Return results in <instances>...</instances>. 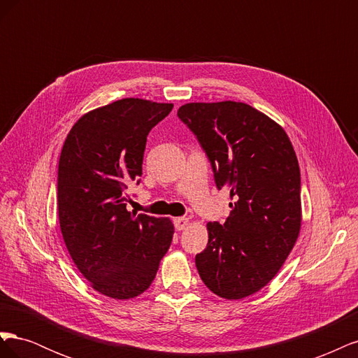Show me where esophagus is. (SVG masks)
Returning <instances> with one entry per match:
<instances>
[{"instance_id": "34e87169", "label": "esophagus", "mask_w": 358, "mask_h": 358, "mask_svg": "<svg viewBox=\"0 0 358 358\" xmlns=\"http://www.w3.org/2000/svg\"><path fill=\"white\" fill-rule=\"evenodd\" d=\"M175 227L176 230L180 231V230H185V227L188 225V218H183V216H180V218H175Z\"/></svg>"}]
</instances>
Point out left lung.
Returning <instances> with one entry per match:
<instances>
[{
  "mask_svg": "<svg viewBox=\"0 0 358 358\" xmlns=\"http://www.w3.org/2000/svg\"><path fill=\"white\" fill-rule=\"evenodd\" d=\"M178 116L208 157L216 188L233 200L224 224H208L199 275L216 296H251L279 272L300 231L294 149L282 128L245 103H189Z\"/></svg>",
  "mask_w": 358,
  "mask_h": 358,
  "instance_id": "left-lung-1",
  "label": "left lung"
}]
</instances>
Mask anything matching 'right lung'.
<instances>
[{
    "instance_id": "add662e5",
    "label": "right lung",
    "mask_w": 358,
    "mask_h": 358,
    "mask_svg": "<svg viewBox=\"0 0 358 358\" xmlns=\"http://www.w3.org/2000/svg\"><path fill=\"white\" fill-rule=\"evenodd\" d=\"M173 104L124 99L73 125L58 166V215L74 264L94 289L133 299L149 288L169 251V218L127 210L138 185L146 138Z\"/></svg>"
}]
</instances>
